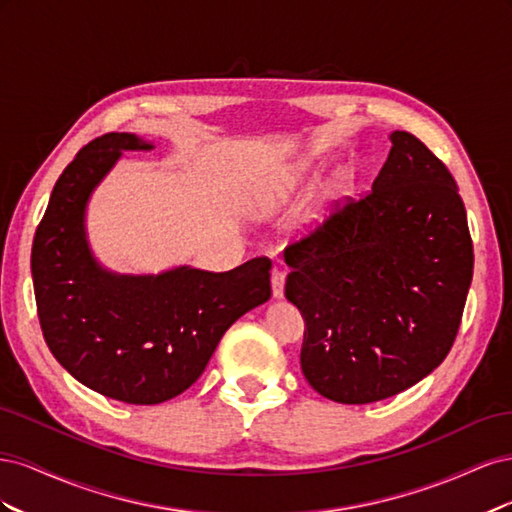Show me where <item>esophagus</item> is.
Masks as SVG:
<instances>
[{"label":"esophagus","instance_id":"esophagus-1","mask_svg":"<svg viewBox=\"0 0 512 512\" xmlns=\"http://www.w3.org/2000/svg\"><path fill=\"white\" fill-rule=\"evenodd\" d=\"M284 286H286V271L284 269H273L271 271V288H273L275 299L284 297Z\"/></svg>","mask_w":512,"mask_h":512}]
</instances>
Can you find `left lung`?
Here are the masks:
<instances>
[{
  "mask_svg": "<svg viewBox=\"0 0 512 512\" xmlns=\"http://www.w3.org/2000/svg\"><path fill=\"white\" fill-rule=\"evenodd\" d=\"M363 198H348L286 252V299L305 320L301 369L337 404L410 389L451 352L474 250L459 188L410 132Z\"/></svg>",
  "mask_w": 512,
  "mask_h": 512,
  "instance_id": "1",
  "label": "left lung"
}]
</instances>
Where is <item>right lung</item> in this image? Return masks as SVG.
I'll list each match as a JSON object with an SVG mask.
<instances>
[{"label":"right lung","mask_w":512,"mask_h":512,"mask_svg":"<svg viewBox=\"0 0 512 512\" xmlns=\"http://www.w3.org/2000/svg\"><path fill=\"white\" fill-rule=\"evenodd\" d=\"M151 147L128 132L85 145L57 179L32 247L46 346L87 389L134 406L190 389L230 324L271 297L267 256L226 273L117 275L98 265L85 235L87 200L123 149Z\"/></svg>","instance_id":"right-lung-1"}]
</instances>
